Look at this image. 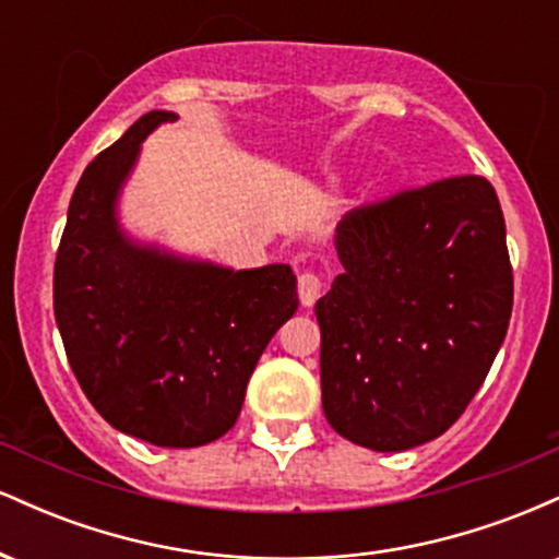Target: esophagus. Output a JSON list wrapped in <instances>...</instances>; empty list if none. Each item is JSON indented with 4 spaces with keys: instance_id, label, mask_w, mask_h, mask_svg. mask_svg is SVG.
Listing matches in <instances>:
<instances>
[{
    "instance_id": "34e87169",
    "label": "esophagus",
    "mask_w": 559,
    "mask_h": 559,
    "mask_svg": "<svg viewBox=\"0 0 559 559\" xmlns=\"http://www.w3.org/2000/svg\"><path fill=\"white\" fill-rule=\"evenodd\" d=\"M297 292H299L301 305L312 307V305H316V299L320 297V292H323V281H320L318 273L305 271L297 281Z\"/></svg>"
}]
</instances>
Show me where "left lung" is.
<instances>
[{
    "label": "left lung",
    "instance_id": "obj_1",
    "mask_svg": "<svg viewBox=\"0 0 559 559\" xmlns=\"http://www.w3.org/2000/svg\"><path fill=\"white\" fill-rule=\"evenodd\" d=\"M336 252L344 271L316 305L325 418L376 452L426 444L465 413L510 325L497 191L454 176L360 204Z\"/></svg>",
    "mask_w": 559,
    "mask_h": 559
}]
</instances>
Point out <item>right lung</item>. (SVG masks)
Masks as SVG:
<instances>
[{
    "instance_id": "1",
    "label": "right lung",
    "mask_w": 559,
    "mask_h": 559,
    "mask_svg": "<svg viewBox=\"0 0 559 559\" xmlns=\"http://www.w3.org/2000/svg\"><path fill=\"white\" fill-rule=\"evenodd\" d=\"M152 110L83 170L55 260V318L83 394L112 428L189 449L234 428L249 376L297 312L288 265L230 271L139 247L115 217Z\"/></svg>"
}]
</instances>
